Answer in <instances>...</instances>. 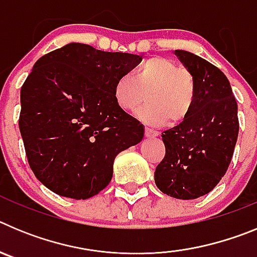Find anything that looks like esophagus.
Listing matches in <instances>:
<instances>
[{"label":"esophagus","mask_w":257,"mask_h":257,"mask_svg":"<svg viewBox=\"0 0 257 257\" xmlns=\"http://www.w3.org/2000/svg\"><path fill=\"white\" fill-rule=\"evenodd\" d=\"M158 135H160V134L157 133V131L151 130V128H145V138H148V139H153V138H157Z\"/></svg>","instance_id":"1"}]
</instances>
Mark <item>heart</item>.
Returning <instances> with one entry per match:
<instances>
[{"mask_svg": "<svg viewBox=\"0 0 257 257\" xmlns=\"http://www.w3.org/2000/svg\"><path fill=\"white\" fill-rule=\"evenodd\" d=\"M113 97L121 110L131 113L143 106L136 117L148 126L169 121L178 124L189 115L196 97L194 77L174 60L154 56L143 63L134 77L122 76L113 88Z\"/></svg>", "mask_w": 257, "mask_h": 257, "instance_id": "1", "label": "heart"}]
</instances>
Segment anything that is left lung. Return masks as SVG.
<instances>
[{
  "instance_id": "left-lung-1",
  "label": "left lung",
  "mask_w": 257,
  "mask_h": 257,
  "mask_svg": "<svg viewBox=\"0 0 257 257\" xmlns=\"http://www.w3.org/2000/svg\"><path fill=\"white\" fill-rule=\"evenodd\" d=\"M175 55L194 77L196 97L189 115L162 133L166 154L154 181L167 196L196 199L216 187L230 165L239 131L238 106L219 68L184 50H175Z\"/></svg>"
}]
</instances>
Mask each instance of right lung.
I'll return each instance as SVG.
<instances>
[{"label": "right lung", "instance_id": "add662e5", "mask_svg": "<svg viewBox=\"0 0 257 257\" xmlns=\"http://www.w3.org/2000/svg\"><path fill=\"white\" fill-rule=\"evenodd\" d=\"M140 61L76 42L36 61L20 90L19 128L45 187L68 198L96 196L112 180L115 156L142 142L144 126L113 97L118 78Z\"/></svg>", "mask_w": 257, "mask_h": 257}]
</instances>
